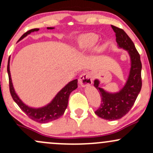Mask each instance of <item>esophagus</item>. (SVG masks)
Instances as JSON below:
<instances>
[{
  "label": "esophagus",
  "mask_w": 153,
  "mask_h": 153,
  "mask_svg": "<svg viewBox=\"0 0 153 153\" xmlns=\"http://www.w3.org/2000/svg\"><path fill=\"white\" fill-rule=\"evenodd\" d=\"M93 79L92 76L89 73H84L79 77L78 83L80 86L86 87L89 86L92 84Z\"/></svg>",
  "instance_id": "esophagus-1"
}]
</instances>
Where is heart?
Returning <instances> with one entry per match:
<instances>
[{
	"instance_id": "1",
	"label": "heart",
	"mask_w": 153,
	"mask_h": 153,
	"mask_svg": "<svg viewBox=\"0 0 153 153\" xmlns=\"http://www.w3.org/2000/svg\"><path fill=\"white\" fill-rule=\"evenodd\" d=\"M99 40V36L94 33L82 34L78 38V43L75 47V52L79 54H83L93 50Z\"/></svg>"
}]
</instances>
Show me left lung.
I'll return each mask as SVG.
<instances>
[{"label": "left lung", "mask_w": 153, "mask_h": 153, "mask_svg": "<svg viewBox=\"0 0 153 153\" xmlns=\"http://www.w3.org/2000/svg\"><path fill=\"white\" fill-rule=\"evenodd\" d=\"M111 28L116 33V40L119 48L129 53L131 68L125 85L118 92H108L99 87L100 81L98 79L94 80V85L101 98V105L95 114L109 121L119 119L127 114L134 105L142 88V63L134 43L123 29L114 26H111Z\"/></svg>", "instance_id": "1"}]
</instances>
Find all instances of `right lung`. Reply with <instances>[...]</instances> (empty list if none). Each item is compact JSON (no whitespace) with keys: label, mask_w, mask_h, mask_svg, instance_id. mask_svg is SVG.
<instances>
[{"label":"right lung","mask_w":153,"mask_h":153,"mask_svg":"<svg viewBox=\"0 0 153 153\" xmlns=\"http://www.w3.org/2000/svg\"><path fill=\"white\" fill-rule=\"evenodd\" d=\"M47 29H53L54 27H47ZM37 31H39V29H33L26 31L25 34H24L21 36L19 41L23 39L28 34H31V32ZM7 71H8V78H9L10 93L13 101L17 103L19 108L29 118L39 123H47L52 122V121L59 119L61 116H62L65 111L67 108V106H68L70 94H71L72 91L75 90L78 88V79L72 80V81L68 82L64 88H62L54 96V99L51 101V102L47 104L46 106L40 107V108H33V107H30L26 105L16 93L13 85V82H12L11 76H10V59H8Z\"/></svg>","instance_id":"obj_1"}]
</instances>
